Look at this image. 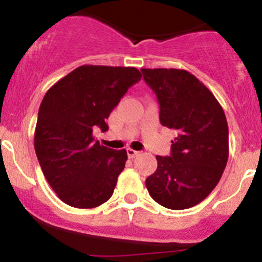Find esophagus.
<instances>
[{
	"label": "esophagus",
	"mask_w": 262,
	"mask_h": 262,
	"mask_svg": "<svg viewBox=\"0 0 262 262\" xmlns=\"http://www.w3.org/2000/svg\"><path fill=\"white\" fill-rule=\"evenodd\" d=\"M126 155H128L129 158H134L137 157V156H139V152L138 150L132 149V148H128V149H126Z\"/></svg>",
	"instance_id": "1"
}]
</instances>
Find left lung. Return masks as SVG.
Masks as SVG:
<instances>
[{
	"instance_id": "8db88e82",
	"label": "left lung",
	"mask_w": 262,
	"mask_h": 262,
	"mask_svg": "<svg viewBox=\"0 0 262 262\" xmlns=\"http://www.w3.org/2000/svg\"><path fill=\"white\" fill-rule=\"evenodd\" d=\"M160 104V121L176 130L171 155L157 156L146 186L162 207L181 210L199 204L221 180L228 161V124L218 100L185 70L142 68Z\"/></svg>"
}]
</instances>
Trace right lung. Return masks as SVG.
Returning <instances> with one entry per match:
<instances>
[{
	"label": "right lung",
	"instance_id": "right-lung-1",
	"mask_svg": "<svg viewBox=\"0 0 262 262\" xmlns=\"http://www.w3.org/2000/svg\"><path fill=\"white\" fill-rule=\"evenodd\" d=\"M134 67L84 64L53 84L38 113L34 147L47 181L60 200L80 209L107 202L128 160L95 141L128 89L141 80Z\"/></svg>",
	"mask_w": 262,
	"mask_h": 262
}]
</instances>
